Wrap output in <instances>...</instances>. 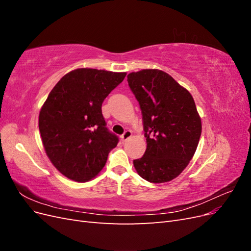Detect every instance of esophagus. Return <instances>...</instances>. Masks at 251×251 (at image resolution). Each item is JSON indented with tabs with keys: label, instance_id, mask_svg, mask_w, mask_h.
<instances>
[{
	"label": "esophagus",
	"instance_id": "34e87169",
	"mask_svg": "<svg viewBox=\"0 0 251 251\" xmlns=\"http://www.w3.org/2000/svg\"><path fill=\"white\" fill-rule=\"evenodd\" d=\"M132 136V132L126 130L123 135H121V139H123V141H126V139H128Z\"/></svg>",
	"mask_w": 251,
	"mask_h": 251
}]
</instances>
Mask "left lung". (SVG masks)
Masks as SVG:
<instances>
[{
  "mask_svg": "<svg viewBox=\"0 0 251 251\" xmlns=\"http://www.w3.org/2000/svg\"><path fill=\"white\" fill-rule=\"evenodd\" d=\"M138 100L147 150L133 161L138 175L151 183L169 182L183 172L202 132L201 118L188 91L170 74L144 69L127 75Z\"/></svg>",
  "mask_w": 251,
  "mask_h": 251,
  "instance_id": "8db88e82",
  "label": "left lung"
}]
</instances>
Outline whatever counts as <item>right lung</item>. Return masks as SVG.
Listing matches in <instances>:
<instances>
[{"mask_svg": "<svg viewBox=\"0 0 251 251\" xmlns=\"http://www.w3.org/2000/svg\"><path fill=\"white\" fill-rule=\"evenodd\" d=\"M126 72L80 68L60 78L44 102L39 128L45 151L64 176L87 182L107 162L118 137L105 126L101 104Z\"/></svg>", "mask_w": 251, "mask_h": 251, "instance_id": "1", "label": "right lung"}]
</instances>
